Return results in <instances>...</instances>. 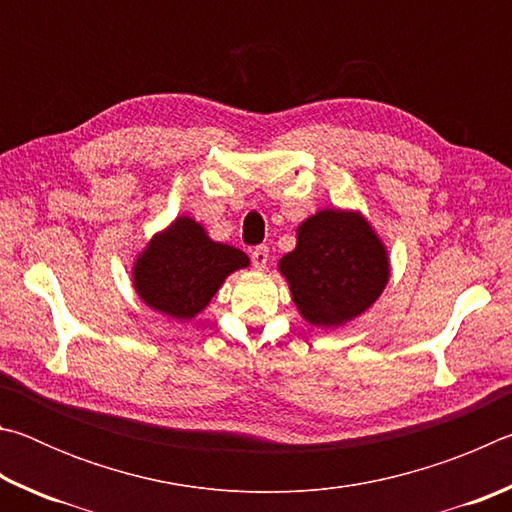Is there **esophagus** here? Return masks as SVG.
Instances as JSON below:
<instances>
[{"instance_id":"34e87169","label":"esophagus","mask_w":512,"mask_h":512,"mask_svg":"<svg viewBox=\"0 0 512 512\" xmlns=\"http://www.w3.org/2000/svg\"><path fill=\"white\" fill-rule=\"evenodd\" d=\"M250 259H253V266L257 268V271H264L266 264H268V248L266 246L253 248V253H250Z\"/></svg>"}]
</instances>
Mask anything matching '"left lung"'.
Returning <instances> with one entry per match:
<instances>
[{"instance_id":"1","label":"left lung","mask_w":512,"mask_h":512,"mask_svg":"<svg viewBox=\"0 0 512 512\" xmlns=\"http://www.w3.org/2000/svg\"><path fill=\"white\" fill-rule=\"evenodd\" d=\"M280 259L300 316L314 327H341L375 305L391 277L384 241L357 210L325 207L302 221Z\"/></svg>"}]
</instances>
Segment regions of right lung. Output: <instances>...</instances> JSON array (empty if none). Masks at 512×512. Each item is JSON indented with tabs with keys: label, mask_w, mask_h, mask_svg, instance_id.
<instances>
[{
	"label": "right lung",
	"mask_w": 512,
	"mask_h": 512,
	"mask_svg": "<svg viewBox=\"0 0 512 512\" xmlns=\"http://www.w3.org/2000/svg\"><path fill=\"white\" fill-rule=\"evenodd\" d=\"M248 264L244 250L210 239L192 216H178L137 255L133 287L146 307L187 323L210 305L225 277Z\"/></svg>",
	"instance_id": "1"
}]
</instances>
